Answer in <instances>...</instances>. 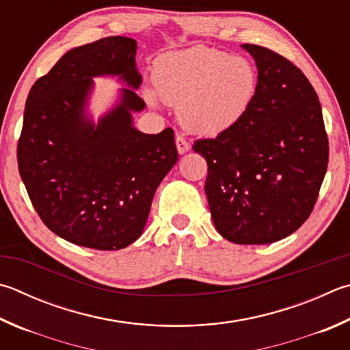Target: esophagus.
<instances>
[{
    "mask_svg": "<svg viewBox=\"0 0 350 350\" xmlns=\"http://www.w3.org/2000/svg\"><path fill=\"white\" fill-rule=\"evenodd\" d=\"M176 147H177V151H179V154H185L187 151H189V148H191V145H189V142L185 137L177 135L176 136Z\"/></svg>",
    "mask_w": 350,
    "mask_h": 350,
    "instance_id": "1",
    "label": "esophagus"
}]
</instances>
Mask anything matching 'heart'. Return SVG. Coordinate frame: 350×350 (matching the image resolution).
Returning a JSON list of instances; mask_svg holds the SVG:
<instances>
[{
	"label": "heart",
	"mask_w": 350,
	"mask_h": 350,
	"mask_svg": "<svg viewBox=\"0 0 350 350\" xmlns=\"http://www.w3.org/2000/svg\"><path fill=\"white\" fill-rule=\"evenodd\" d=\"M260 78L243 56L196 46L159 56L153 88L165 104L177 107V119L189 133L219 136L245 119L257 98ZM153 100V93H148Z\"/></svg>",
	"instance_id": "b5f03b06"
}]
</instances>
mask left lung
Listing matches in <instances>:
<instances>
[{"instance_id":"left-lung-1","label":"left lung","mask_w":350,"mask_h":350,"mask_svg":"<svg viewBox=\"0 0 350 350\" xmlns=\"http://www.w3.org/2000/svg\"><path fill=\"white\" fill-rule=\"evenodd\" d=\"M260 85L245 119L214 139H199L205 193L215 230L239 245H266L297 231L319 197L329 144L319 96L306 76L272 50L241 44Z\"/></svg>"}]
</instances>
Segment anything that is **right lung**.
Masks as SVG:
<instances>
[{
    "mask_svg": "<svg viewBox=\"0 0 350 350\" xmlns=\"http://www.w3.org/2000/svg\"><path fill=\"white\" fill-rule=\"evenodd\" d=\"M136 50L126 36L75 47L30 88L18 170L38 215L70 243L114 251L136 241L159 183L177 162L173 130L145 135L133 125V113L145 109ZM99 75L127 87L94 123L86 107Z\"/></svg>",
    "mask_w": 350,
    "mask_h": 350,
    "instance_id": "right-lung-1",
    "label": "right lung"
}]
</instances>
